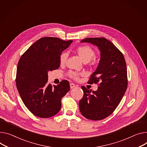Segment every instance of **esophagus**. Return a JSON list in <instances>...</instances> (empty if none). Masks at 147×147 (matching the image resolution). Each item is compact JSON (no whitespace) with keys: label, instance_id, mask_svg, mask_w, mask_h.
Returning a JSON list of instances; mask_svg holds the SVG:
<instances>
[{"label":"esophagus","instance_id":"1","mask_svg":"<svg viewBox=\"0 0 147 147\" xmlns=\"http://www.w3.org/2000/svg\"><path fill=\"white\" fill-rule=\"evenodd\" d=\"M75 86H75V85L74 84H73V83H71L70 84V88H71V89H72V88H75Z\"/></svg>","mask_w":147,"mask_h":147}]
</instances>
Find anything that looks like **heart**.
I'll list each match as a JSON object with an SVG mask.
<instances>
[{
	"mask_svg": "<svg viewBox=\"0 0 147 147\" xmlns=\"http://www.w3.org/2000/svg\"><path fill=\"white\" fill-rule=\"evenodd\" d=\"M76 52L78 56H80V58L81 59V60L85 62H88L91 61L95 55V51L89 46H81L78 47ZM67 57V53L66 52H63L59 58V62L61 65H64L66 62V59ZM69 75L70 77L74 79V80H78L79 78L80 75H83L84 74H78L73 71H71L69 73Z\"/></svg>",
	"mask_w": 147,
	"mask_h": 147,
	"instance_id": "heart-1",
	"label": "heart"
}]
</instances>
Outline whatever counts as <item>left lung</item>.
Listing matches in <instances>:
<instances>
[{
	"label": "left lung",
	"instance_id": "1",
	"mask_svg": "<svg viewBox=\"0 0 147 147\" xmlns=\"http://www.w3.org/2000/svg\"><path fill=\"white\" fill-rule=\"evenodd\" d=\"M81 42L91 43L98 47L100 59L88 84H98L97 91L82 86L84 96L79 107L87 119H103L115 111L125 94L128 86L127 65L122 52L105 38H86Z\"/></svg>",
	"mask_w": 147,
	"mask_h": 147
}]
</instances>
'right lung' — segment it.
Returning a JSON list of instances; mask_svg holds the SVG:
<instances>
[{
	"label": "right lung",
	"mask_w": 147,
	"mask_h": 147,
	"mask_svg": "<svg viewBox=\"0 0 147 147\" xmlns=\"http://www.w3.org/2000/svg\"><path fill=\"white\" fill-rule=\"evenodd\" d=\"M73 40L44 37L22 55L17 67L16 84L27 108L39 118L56 115L61 108V99L69 91L66 80L52 86L48 83L49 71L59 67L60 56Z\"/></svg>",
	"instance_id": "add662e5"
}]
</instances>
